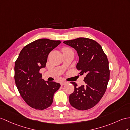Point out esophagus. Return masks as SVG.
Masks as SVG:
<instances>
[{"mask_svg": "<svg viewBox=\"0 0 130 130\" xmlns=\"http://www.w3.org/2000/svg\"><path fill=\"white\" fill-rule=\"evenodd\" d=\"M67 83V82H64V81H62V82H61V85H65V84H66Z\"/></svg>", "mask_w": 130, "mask_h": 130, "instance_id": "1", "label": "esophagus"}]
</instances>
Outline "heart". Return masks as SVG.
I'll return each mask as SVG.
<instances>
[{
	"mask_svg": "<svg viewBox=\"0 0 130 130\" xmlns=\"http://www.w3.org/2000/svg\"><path fill=\"white\" fill-rule=\"evenodd\" d=\"M66 49H67V48H66Z\"/></svg>",
	"mask_w": 130,
	"mask_h": 130,
	"instance_id": "1",
	"label": "heart"
}]
</instances>
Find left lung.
I'll return each mask as SVG.
<instances>
[{
  "label": "left lung",
  "mask_w": 130,
  "mask_h": 130,
  "mask_svg": "<svg viewBox=\"0 0 130 130\" xmlns=\"http://www.w3.org/2000/svg\"><path fill=\"white\" fill-rule=\"evenodd\" d=\"M77 52L79 61L77 69L85 74V85L78 87L75 82L74 92L70 94L69 103L79 110L89 109L99 102L105 93L110 78L109 61L102 46L95 41L79 37L63 42Z\"/></svg>",
  "instance_id": "obj_1"
}]
</instances>
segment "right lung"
Instances as JSON below:
<instances>
[{"mask_svg": "<svg viewBox=\"0 0 130 130\" xmlns=\"http://www.w3.org/2000/svg\"><path fill=\"white\" fill-rule=\"evenodd\" d=\"M60 41L37 40L22 49L15 63V81L20 95L28 105L42 110L52 105L53 95L61 85L42 79L41 68L46 67L50 52Z\"/></svg>", "mask_w": 130, "mask_h": 130, "instance_id": "right-lung-1", "label": "right lung"}]
</instances>
